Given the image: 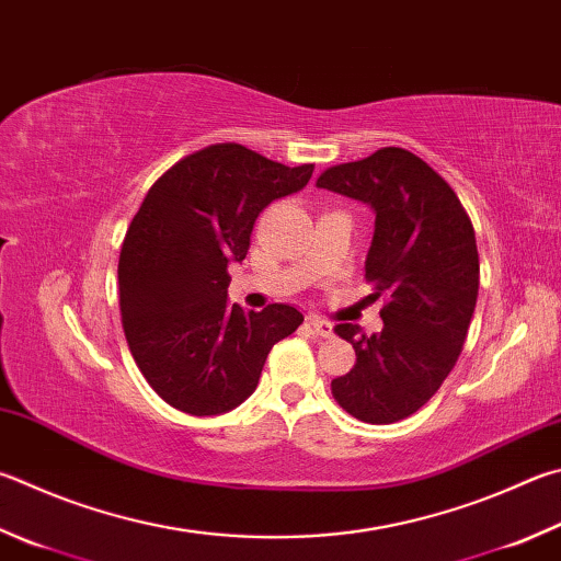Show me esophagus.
<instances>
[{"label": "esophagus", "mask_w": 561, "mask_h": 561, "mask_svg": "<svg viewBox=\"0 0 561 561\" xmlns=\"http://www.w3.org/2000/svg\"><path fill=\"white\" fill-rule=\"evenodd\" d=\"M309 325H311L316 335H321V339H331V335H333V325L329 321L319 319V316H311Z\"/></svg>", "instance_id": "34e87169"}]
</instances>
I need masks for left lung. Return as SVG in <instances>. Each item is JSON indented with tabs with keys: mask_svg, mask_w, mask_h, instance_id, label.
I'll use <instances>...</instances> for the list:
<instances>
[{
	"mask_svg": "<svg viewBox=\"0 0 561 561\" xmlns=\"http://www.w3.org/2000/svg\"><path fill=\"white\" fill-rule=\"evenodd\" d=\"M316 186L373 208L365 279L368 301H385L380 333L335 325L355 365L331 382L333 397L360 422H400L432 400L463 348L481 270L471 218L449 183L400 147L325 169Z\"/></svg>",
	"mask_w": 561,
	"mask_h": 561,
	"instance_id": "1",
	"label": "left lung"
}]
</instances>
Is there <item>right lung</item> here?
Masks as SVG:
<instances>
[{
    "label": "right lung",
    "instance_id": "right-lung-1",
    "mask_svg": "<svg viewBox=\"0 0 561 561\" xmlns=\"http://www.w3.org/2000/svg\"><path fill=\"white\" fill-rule=\"evenodd\" d=\"M313 164L284 167L242 145H210L171 167L141 201L119 252V311L137 368L193 416L236 410L272 345L299 329L289 304H228V264L272 201L307 186Z\"/></svg>",
    "mask_w": 561,
    "mask_h": 561
}]
</instances>
